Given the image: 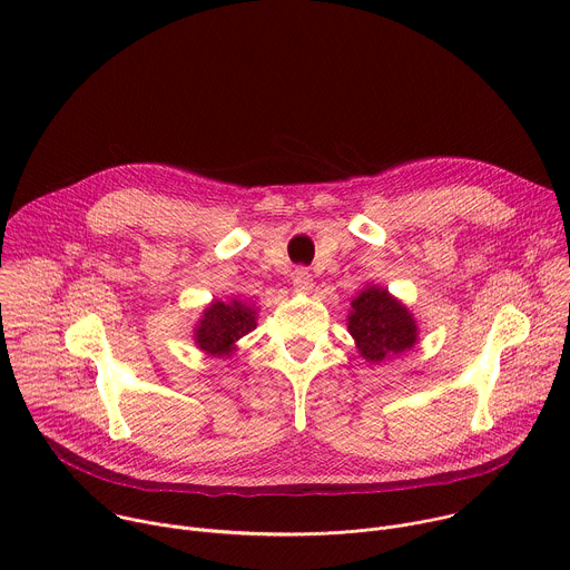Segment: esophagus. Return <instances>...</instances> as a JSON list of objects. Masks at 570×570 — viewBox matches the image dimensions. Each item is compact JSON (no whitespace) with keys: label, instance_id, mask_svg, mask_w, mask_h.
I'll list each match as a JSON object with an SVG mask.
<instances>
[{"label":"esophagus","instance_id":"1","mask_svg":"<svg viewBox=\"0 0 570 570\" xmlns=\"http://www.w3.org/2000/svg\"><path fill=\"white\" fill-rule=\"evenodd\" d=\"M293 288L297 293H308L313 288V277H311V273L306 268H297L293 273Z\"/></svg>","mask_w":570,"mask_h":570}]
</instances>
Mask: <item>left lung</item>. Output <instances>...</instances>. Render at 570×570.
<instances>
[{
    "instance_id": "left-lung-1",
    "label": "left lung",
    "mask_w": 570,
    "mask_h": 570,
    "mask_svg": "<svg viewBox=\"0 0 570 570\" xmlns=\"http://www.w3.org/2000/svg\"><path fill=\"white\" fill-rule=\"evenodd\" d=\"M347 330L358 354L372 365L396 358L420 341V327L411 308L379 284H367L352 299Z\"/></svg>"
}]
</instances>
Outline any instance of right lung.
I'll use <instances>...</instances> for the list:
<instances>
[{
  "mask_svg": "<svg viewBox=\"0 0 570 570\" xmlns=\"http://www.w3.org/2000/svg\"><path fill=\"white\" fill-rule=\"evenodd\" d=\"M257 311L253 302L240 297L209 302L194 324L196 347L214 358H232L236 343L257 330Z\"/></svg>",
  "mask_w": 570,
  "mask_h": 570,
  "instance_id": "add662e5",
  "label": "right lung"
}]
</instances>
